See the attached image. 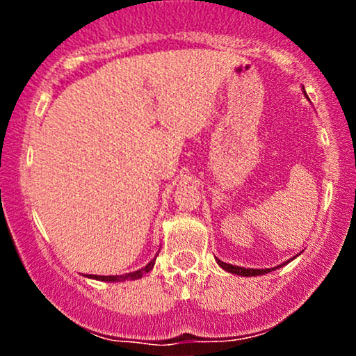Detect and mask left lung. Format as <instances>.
Returning <instances> with one entry per match:
<instances>
[{"instance_id": "1", "label": "left lung", "mask_w": 356, "mask_h": 356, "mask_svg": "<svg viewBox=\"0 0 356 356\" xmlns=\"http://www.w3.org/2000/svg\"><path fill=\"white\" fill-rule=\"evenodd\" d=\"M303 92H305V88H303ZM305 95H306V92H305ZM308 97V95H306ZM300 254H296L295 257H298ZM295 257H291V259H288V261H284L283 264H280V266H276V268H266V269H254V268H241V266H232V264H227V263H224V261H220V259H216L218 261V264L220 268L224 269V271H227V273H232V275H238V276H246V277H249V276H261V275H266V273H271V271H276V269H280V268H283V266H286V264L289 263V261H293L295 259Z\"/></svg>"}]
</instances>
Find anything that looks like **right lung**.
<instances>
[{
    "mask_svg": "<svg viewBox=\"0 0 356 356\" xmlns=\"http://www.w3.org/2000/svg\"><path fill=\"white\" fill-rule=\"evenodd\" d=\"M159 254V252H157ZM155 254V257H157ZM155 257L152 261H150L147 266H144L142 269H137V271H132V273H125V275H115V276H99V275H87V277L90 280H97V281H105V283H122V281H134V280H138V277H142L145 275V273L152 271L154 264H155Z\"/></svg>",
    "mask_w": 356,
    "mask_h": 356,
    "instance_id": "add662e5",
    "label": "right lung"
}]
</instances>
